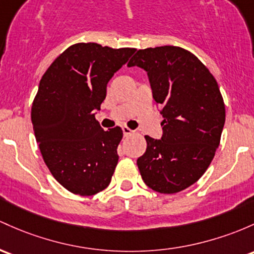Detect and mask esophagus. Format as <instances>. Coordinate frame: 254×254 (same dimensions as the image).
Returning a JSON list of instances; mask_svg holds the SVG:
<instances>
[{"label":"esophagus","mask_w":254,"mask_h":254,"mask_svg":"<svg viewBox=\"0 0 254 254\" xmlns=\"http://www.w3.org/2000/svg\"><path fill=\"white\" fill-rule=\"evenodd\" d=\"M122 130H123V133H124V136H129V135H131V133L133 132L132 130L129 129V127H123Z\"/></svg>","instance_id":"obj_1"}]
</instances>
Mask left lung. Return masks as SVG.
<instances>
[{"label":"left lung","mask_w":254,"mask_h":254,"mask_svg":"<svg viewBox=\"0 0 254 254\" xmlns=\"http://www.w3.org/2000/svg\"><path fill=\"white\" fill-rule=\"evenodd\" d=\"M143 68L163 116L160 140L146 136L137 159L143 182L174 194L194 185L218 148L225 107L214 77L188 50L174 46L140 49L127 64Z\"/></svg>","instance_id":"8db88e82"}]
</instances>
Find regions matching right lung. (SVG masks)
I'll return each mask as SVG.
<instances>
[{
    "mask_svg": "<svg viewBox=\"0 0 254 254\" xmlns=\"http://www.w3.org/2000/svg\"><path fill=\"white\" fill-rule=\"evenodd\" d=\"M135 50L73 44L42 77L31 111L35 137L49 171L71 193L94 195L110 185L123 131H105L95 112L107 83Z\"/></svg>",
    "mask_w": 254,
    "mask_h": 254,
    "instance_id": "add662e5",
    "label": "right lung"
}]
</instances>
